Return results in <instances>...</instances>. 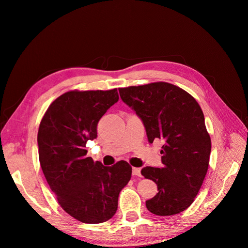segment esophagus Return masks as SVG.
I'll use <instances>...</instances> for the list:
<instances>
[{
  "instance_id": "34e87169",
  "label": "esophagus",
  "mask_w": 248,
  "mask_h": 248,
  "mask_svg": "<svg viewBox=\"0 0 248 248\" xmlns=\"http://www.w3.org/2000/svg\"><path fill=\"white\" fill-rule=\"evenodd\" d=\"M132 175L140 177V168H132Z\"/></svg>"
}]
</instances>
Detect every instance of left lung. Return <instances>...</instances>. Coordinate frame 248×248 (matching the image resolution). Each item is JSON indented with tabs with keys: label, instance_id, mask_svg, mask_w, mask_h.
<instances>
[{
	"label": "left lung",
	"instance_id": "1",
	"mask_svg": "<svg viewBox=\"0 0 248 248\" xmlns=\"http://www.w3.org/2000/svg\"><path fill=\"white\" fill-rule=\"evenodd\" d=\"M119 92L141 120L148 140L164 141L162 167H146L140 171L158 189L154 198L146 201L147 209L159 216L184 211L201 188L211 153V140L199 103L181 88L163 81L121 88Z\"/></svg>",
	"mask_w": 248,
	"mask_h": 248
}]
</instances>
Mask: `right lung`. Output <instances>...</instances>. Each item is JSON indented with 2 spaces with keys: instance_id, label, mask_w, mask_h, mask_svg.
Returning <instances> with one entry per match:
<instances>
[{
  "instance_id": "right-lung-1",
  "label": "right lung",
  "mask_w": 248,
  "mask_h": 248,
  "mask_svg": "<svg viewBox=\"0 0 248 248\" xmlns=\"http://www.w3.org/2000/svg\"><path fill=\"white\" fill-rule=\"evenodd\" d=\"M119 100L117 89L70 91L52 102L38 130L42 171L65 211L85 223H101L115 215L119 193L131 178L124 160L111 167L87 156V142L97 138V124Z\"/></svg>"
}]
</instances>
